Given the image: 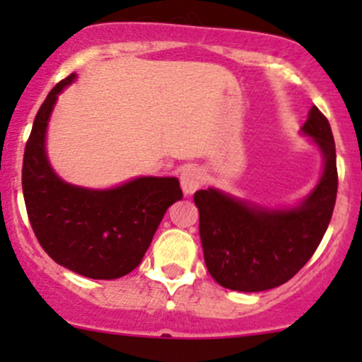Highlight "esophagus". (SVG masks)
Instances as JSON below:
<instances>
[{"label":"esophagus","mask_w":362,"mask_h":362,"mask_svg":"<svg viewBox=\"0 0 362 362\" xmlns=\"http://www.w3.org/2000/svg\"><path fill=\"white\" fill-rule=\"evenodd\" d=\"M180 185L185 196H191L202 187V173L196 168H185L180 173Z\"/></svg>","instance_id":"34e87169"}]
</instances>
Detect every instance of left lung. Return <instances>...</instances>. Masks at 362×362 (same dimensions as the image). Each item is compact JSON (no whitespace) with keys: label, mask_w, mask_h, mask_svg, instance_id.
Instances as JSON below:
<instances>
[{"label":"left lung","mask_w":362,"mask_h":362,"mask_svg":"<svg viewBox=\"0 0 362 362\" xmlns=\"http://www.w3.org/2000/svg\"><path fill=\"white\" fill-rule=\"evenodd\" d=\"M322 156L312 191L291 206H272L208 187L194 194L208 273L218 286L259 293L291 280L319 247L338 191L337 148L331 126L312 107L301 126Z\"/></svg>","instance_id":"1"}]
</instances>
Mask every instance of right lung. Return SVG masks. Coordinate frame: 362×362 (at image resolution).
<instances>
[{
	"label": "right lung",
	"mask_w": 362,
	"mask_h": 362,
	"mask_svg": "<svg viewBox=\"0 0 362 362\" xmlns=\"http://www.w3.org/2000/svg\"><path fill=\"white\" fill-rule=\"evenodd\" d=\"M75 80L76 73L61 80L35 117L23 164L25 208L40 245L57 264L87 279H120L140 264L166 210L182 199V189L177 177L82 187L54 171L47 129L57 98Z\"/></svg>",
	"instance_id": "1"
}]
</instances>
